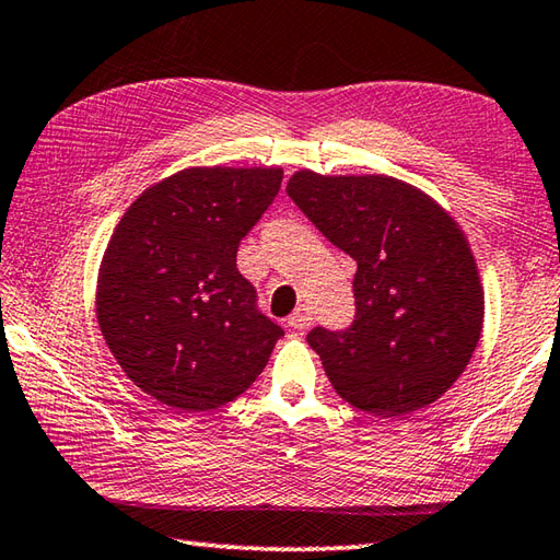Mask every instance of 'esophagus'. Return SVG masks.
Wrapping results in <instances>:
<instances>
[{
	"label": "esophagus",
	"instance_id": "34e87169",
	"mask_svg": "<svg viewBox=\"0 0 560 560\" xmlns=\"http://www.w3.org/2000/svg\"><path fill=\"white\" fill-rule=\"evenodd\" d=\"M289 328H293V330H306L308 325L313 323V315H311V308L308 306H299L296 311H293L291 315H289Z\"/></svg>",
	"mask_w": 560,
	"mask_h": 560
}]
</instances>
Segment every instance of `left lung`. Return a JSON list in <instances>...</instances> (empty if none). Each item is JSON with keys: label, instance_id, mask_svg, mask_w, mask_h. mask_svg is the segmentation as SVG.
<instances>
[{"label": "left lung", "instance_id": "1", "mask_svg": "<svg viewBox=\"0 0 560 560\" xmlns=\"http://www.w3.org/2000/svg\"><path fill=\"white\" fill-rule=\"evenodd\" d=\"M287 192L358 261L352 323L306 335L332 389L382 419L441 399L470 362L485 313L472 252L453 218L389 176L299 171Z\"/></svg>", "mask_w": 560, "mask_h": 560}]
</instances>
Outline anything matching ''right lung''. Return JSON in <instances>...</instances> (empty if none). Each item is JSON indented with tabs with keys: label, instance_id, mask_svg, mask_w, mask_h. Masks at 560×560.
Masks as SVG:
<instances>
[{
	"label": "right lung",
	"instance_id": "right-lung-1",
	"mask_svg": "<svg viewBox=\"0 0 560 560\" xmlns=\"http://www.w3.org/2000/svg\"><path fill=\"white\" fill-rule=\"evenodd\" d=\"M281 178V168L180 171L139 196L109 240L100 330L127 377L171 409L237 399L283 338L237 269L240 242Z\"/></svg>",
	"mask_w": 560,
	"mask_h": 560
}]
</instances>
